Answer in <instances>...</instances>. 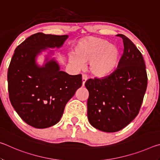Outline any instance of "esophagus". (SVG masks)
<instances>
[{
    "instance_id": "1",
    "label": "esophagus",
    "mask_w": 160,
    "mask_h": 160,
    "mask_svg": "<svg viewBox=\"0 0 160 160\" xmlns=\"http://www.w3.org/2000/svg\"><path fill=\"white\" fill-rule=\"evenodd\" d=\"M87 80H88V78H87L85 75H82V86H85V84Z\"/></svg>"
}]
</instances>
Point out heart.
Wrapping results in <instances>:
<instances>
[{
  "mask_svg": "<svg viewBox=\"0 0 160 160\" xmlns=\"http://www.w3.org/2000/svg\"><path fill=\"white\" fill-rule=\"evenodd\" d=\"M75 53L69 56V61L77 69L90 63V72L93 76L104 78L109 76L118 68L121 61V51L107 40L97 37L80 39L75 47Z\"/></svg>",
  "mask_w": 160,
  "mask_h": 160,
  "instance_id": "obj_1",
  "label": "heart"
}]
</instances>
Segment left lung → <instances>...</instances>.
Returning a JSON list of instances; mask_svg holds the SVG:
<instances>
[{"label": "left lung", "instance_id": "left-lung-1", "mask_svg": "<svg viewBox=\"0 0 160 160\" xmlns=\"http://www.w3.org/2000/svg\"><path fill=\"white\" fill-rule=\"evenodd\" d=\"M124 51L118 68L109 76L86 81L89 91L88 118L99 131H120L138 114L148 85L144 59L123 34Z\"/></svg>", "mask_w": 160, "mask_h": 160}]
</instances>
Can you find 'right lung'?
I'll list each match as a JSON object with an SVG mask.
<instances>
[{
	"label": "right lung",
	"instance_id": "right-lung-1",
	"mask_svg": "<svg viewBox=\"0 0 160 160\" xmlns=\"http://www.w3.org/2000/svg\"><path fill=\"white\" fill-rule=\"evenodd\" d=\"M68 35H31L15 48L8 71L9 98L21 118L36 128L57 123L67 102L82 86V75L60 70L54 58L46 56L40 66L37 57L48 48H61ZM53 51L49 50V54Z\"/></svg>",
	"mask_w": 160,
	"mask_h": 160
}]
</instances>
